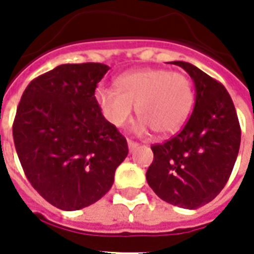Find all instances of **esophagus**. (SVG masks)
<instances>
[{
	"mask_svg": "<svg viewBox=\"0 0 254 254\" xmlns=\"http://www.w3.org/2000/svg\"><path fill=\"white\" fill-rule=\"evenodd\" d=\"M127 146H129V150L133 151L138 147V143L134 142V141H130V139H127Z\"/></svg>",
	"mask_w": 254,
	"mask_h": 254,
	"instance_id": "1",
	"label": "esophagus"
}]
</instances>
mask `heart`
<instances>
[{"mask_svg":"<svg viewBox=\"0 0 254 254\" xmlns=\"http://www.w3.org/2000/svg\"><path fill=\"white\" fill-rule=\"evenodd\" d=\"M96 100L105 119L121 127L131 119L134 107L141 121L135 130L169 135L179 130L192 107L189 77L165 68H143L117 79V88L100 85Z\"/></svg>","mask_w":254,"mask_h":254,"instance_id":"1","label":"heart"}]
</instances>
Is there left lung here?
<instances>
[{"label":"left lung","instance_id":"obj_1","mask_svg":"<svg viewBox=\"0 0 254 254\" xmlns=\"http://www.w3.org/2000/svg\"><path fill=\"white\" fill-rule=\"evenodd\" d=\"M195 85V105L179 134L153 145L146 181L162 200L196 209L220 193L240 149L236 109L224 85L187 62H173Z\"/></svg>","mask_w":254,"mask_h":254}]
</instances>
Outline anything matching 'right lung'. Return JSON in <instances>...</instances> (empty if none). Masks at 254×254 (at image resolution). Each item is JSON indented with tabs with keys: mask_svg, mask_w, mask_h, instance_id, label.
I'll list each match as a JSON object with an SVG mask.
<instances>
[{
	"mask_svg": "<svg viewBox=\"0 0 254 254\" xmlns=\"http://www.w3.org/2000/svg\"><path fill=\"white\" fill-rule=\"evenodd\" d=\"M108 69L101 63L58 65L27 85L17 108L18 158L31 186L59 209L76 211L101 199L127 158V139L95 97Z\"/></svg>",
	"mask_w": 254,
	"mask_h": 254,
	"instance_id": "1",
	"label": "right lung"
}]
</instances>
